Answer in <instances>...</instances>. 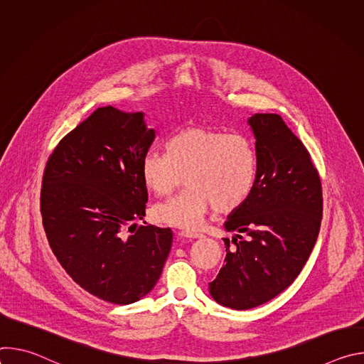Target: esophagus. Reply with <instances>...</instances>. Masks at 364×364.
Masks as SVG:
<instances>
[{"label": "esophagus", "instance_id": "34e87169", "mask_svg": "<svg viewBox=\"0 0 364 364\" xmlns=\"http://www.w3.org/2000/svg\"><path fill=\"white\" fill-rule=\"evenodd\" d=\"M181 236L184 237H190V239H198V237H203V233L200 232H196V230H181L180 232Z\"/></svg>", "mask_w": 364, "mask_h": 364}]
</instances>
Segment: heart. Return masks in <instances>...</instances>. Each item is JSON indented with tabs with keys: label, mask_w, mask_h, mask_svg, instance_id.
Returning <instances> with one entry per match:
<instances>
[{
	"label": "heart",
	"mask_w": 364,
	"mask_h": 364,
	"mask_svg": "<svg viewBox=\"0 0 364 364\" xmlns=\"http://www.w3.org/2000/svg\"><path fill=\"white\" fill-rule=\"evenodd\" d=\"M167 154L148 151L141 161V176L155 194H170L184 177L186 190L154 207L161 223L197 229L213 205L230 213L247 200L257 174L253 142L243 134H226L209 127H188L167 142Z\"/></svg>",
	"instance_id": "1"
}]
</instances>
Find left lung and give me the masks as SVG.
I'll use <instances>...</instances> for the list:
<instances>
[{"instance_id": "1", "label": "left lung", "mask_w": 364, "mask_h": 364, "mask_svg": "<svg viewBox=\"0 0 364 364\" xmlns=\"http://www.w3.org/2000/svg\"><path fill=\"white\" fill-rule=\"evenodd\" d=\"M249 125L256 138V183L225 223L237 235L225 239V265L209 284L215 301L233 309L262 305L294 282L323 218L320 174L301 139L277 114H255Z\"/></svg>"}]
</instances>
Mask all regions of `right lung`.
Masks as SVG:
<instances>
[{"label":"right lung","instance_id":"1","mask_svg":"<svg viewBox=\"0 0 364 364\" xmlns=\"http://www.w3.org/2000/svg\"><path fill=\"white\" fill-rule=\"evenodd\" d=\"M154 139L142 112L97 108L44 168L40 210L51 250L79 287L112 304L146 295L171 249L170 228L129 225L145 216L141 161Z\"/></svg>","mask_w":364,"mask_h":364}]
</instances>
